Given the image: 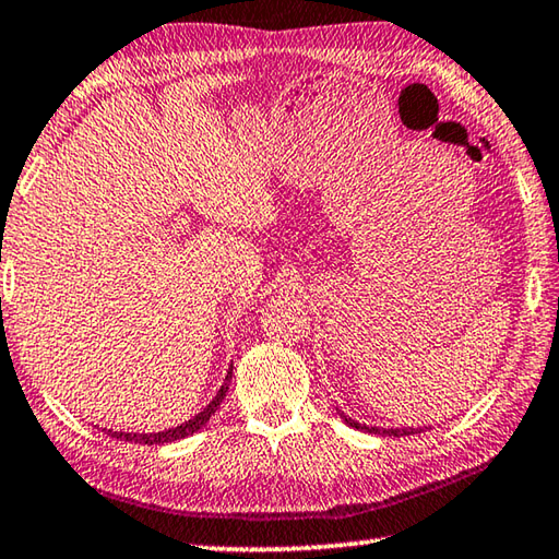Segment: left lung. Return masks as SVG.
<instances>
[{
    "instance_id": "left-lung-1",
    "label": "left lung",
    "mask_w": 559,
    "mask_h": 559,
    "mask_svg": "<svg viewBox=\"0 0 559 559\" xmlns=\"http://www.w3.org/2000/svg\"><path fill=\"white\" fill-rule=\"evenodd\" d=\"M344 419H346V425L356 427V429H364V432H373V435H388V437H407V435H417V432H419V429H378V427H366V425H358L356 419H350V417H346V415H344Z\"/></svg>"
}]
</instances>
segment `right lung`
<instances>
[{
  "label": "right lung",
  "instance_id": "obj_1",
  "mask_svg": "<svg viewBox=\"0 0 559 559\" xmlns=\"http://www.w3.org/2000/svg\"><path fill=\"white\" fill-rule=\"evenodd\" d=\"M230 370H233V368H230ZM230 378H233V373L225 376V383L221 385L218 395H215L213 403H211L209 407H205L203 413H199L193 419H189V423L166 429V432H156V435H127V432H112V429H110V435H112L115 439H124V442H140V444H150V447H152V444L174 442V439H183V437H189V435H193V432H199V429H201L205 423H209L215 409H218V405H221V400L225 397V393H228Z\"/></svg>",
  "mask_w": 559,
  "mask_h": 559
}]
</instances>
